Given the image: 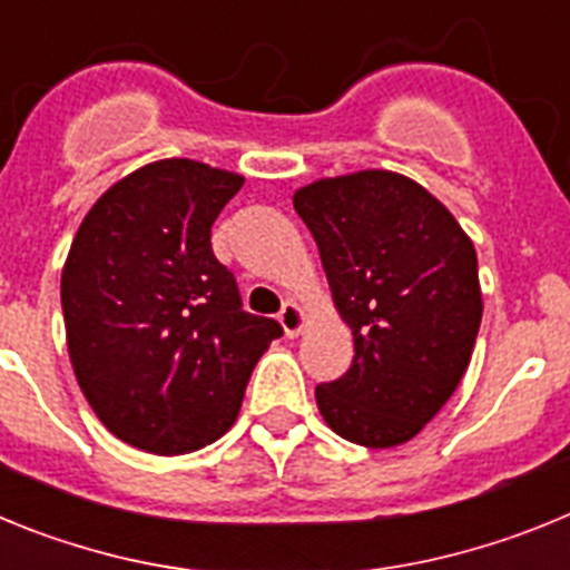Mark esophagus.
Segmentation results:
<instances>
[{
    "mask_svg": "<svg viewBox=\"0 0 570 570\" xmlns=\"http://www.w3.org/2000/svg\"><path fill=\"white\" fill-rule=\"evenodd\" d=\"M279 322H282V328H285V334L296 336L302 331V325H305V314H302V308L296 305V302H285L279 311Z\"/></svg>",
    "mask_w": 570,
    "mask_h": 570,
    "instance_id": "obj_1",
    "label": "esophagus"
}]
</instances>
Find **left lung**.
Segmentation results:
<instances>
[{
	"mask_svg": "<svg viewBox=\"0 0 570 570\" xmlns=\"http://www.w3.org/2000/svg\"><path fill=\"white\" fill-rule=\"evenodd\" d=\"M354 362L316 385L331 431L365 448L414 440L451 400L482 322L476 250L442 203L391 170L299 188Z\"/></svg>",
	"mask_w": 570,
	"mask_h": 570,
	"instance_id": "left-lung-1",
	"label": "left lung"
}]
</instances>
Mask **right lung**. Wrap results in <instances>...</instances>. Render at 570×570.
Returning a JSON list of instances; mask_svg holds the SVG:
<instances>
[{
  "instance_id": "right-lung-1",
  "label": "right lung",
  "mask_w": 570,
  "mask_h": 570,
  "mask_svg": "<svg viewBox=\"0 0 570 570\" xmlns=\"http://www.w3.org/2000/svg\"><path fill=\"white\" fill-rule=\"evenodd\" d=\"M242 176L163 159L105 190L62 271L68 354L110 434L148 454H188L234 425L250 371L282 336L242 311L210 248Z\"/></svg>"
}]
</instances>
